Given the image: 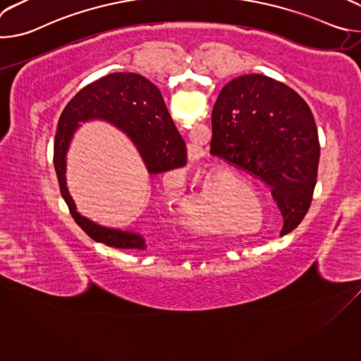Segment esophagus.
<instances>
[{"instance_id": "1", "label": "esophagus", "mask_w": 361, "mask_h": 361, "mask_svg": "<svg viewBox=\"0 0 361 361\" xmlns=\"http://www.w3.org/2000/svg\"><path fill=\"white\" fill-rule=\"evenodd\" d=\"M194 159H195V157H192V159H191V157H190V161H192V160H194Z\"/></svg>"}]
</instances>
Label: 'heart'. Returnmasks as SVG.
I'll return each mask as SVG.
<instances>
[{
  "label": "heart",
  "instance_id": "obj_1",
  "mask_svg": "<svg viewBox=\"0 0 361 361\" xmlns=\"http://www.w3.org/2000/svg\"><path fill=\"white\" fill-rule=\"evenodd\" d=\"M212 183L214 185V194L209 195L210 200L226 201L228 212L237 216V219H248V216H255V207L247 201L259 204V200H257V191L248 181L231 173H219ZM187 223L191 228L195 230L216 231L220 228L217 224L207 221L188 220Z\"/></svg>",
  "mask_w": 361,
  "mask_h": 361
}]
</instances>
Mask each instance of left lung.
Masks as SVG:
<instances>
[{
	"label": "left lung",
	"instance_id": "8db88e82",
	"mask_svg": "<svg viewBox=\"0 0 361 361\" xmlns=\"http://www.w3.org/2000/svg\"><path fill=\"white\" fill-rule=\"evenodd\" d=\"M210 154L260 178L283 214L281 235L310 209L320 160L310 107L290 87L262 74L231 80L212 114Z\"/></svg>",
	"mask_w": 361,
	"mask_h": 361
}]
</instances>
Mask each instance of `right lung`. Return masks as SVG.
<instances>
[{
	"instance_id": "1",
	"label": "right lung",
	"mask_w": 361,
	"mask_h": 361,
	"mask_svg": "<svg viewBox=\"0 0 361 361\" xmlns=\"http://www.w3.org/2000/svg\"><path fill=\"white\" fill-rule=\"evenodd\" d=\"M106 120L121 128L135 144L149 174L187 164V148L176 128L160 90L149 80L134 73H114L78 91L63 110L56 140L54 169L60 191L75 223L94 241L116 248H145L138 233L98 226L82 217L66 185V156L73 133L80 123Z\"/></svg>"
}]
</instances>
